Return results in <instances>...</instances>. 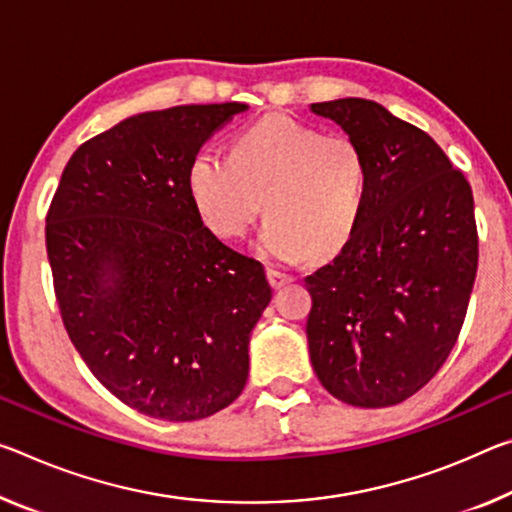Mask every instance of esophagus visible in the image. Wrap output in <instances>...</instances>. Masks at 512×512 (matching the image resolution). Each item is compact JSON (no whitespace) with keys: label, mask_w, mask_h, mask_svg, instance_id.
<instances>
[{"label":"esophagus","mask_w":512,"mask_h":512,"mask_svg":"<svg viewBox=\"0 0 512 512\" xmlns=\"http://www.w3.org/2000/svg\"><path fill=\"white\" fill-rule=\"evenodd\" d=\"M266 275H269L271 287H275V289H280V287L289 285V282H294V275L278 269V266H269V269H266Z\"/></svg>","instance_id":"34e87169"}]
</instances>
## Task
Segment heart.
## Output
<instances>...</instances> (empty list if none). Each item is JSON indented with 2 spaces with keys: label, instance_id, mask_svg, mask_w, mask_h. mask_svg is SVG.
Listing matches in <instances>:
<instances>
[{
  "label": "heart",
  "instance_id": "b5f03b06",
  "mask_svg": "<svg viewBox=\"0 0 512 512\" xmlns=\"http://www.w3.org/2000/svg\"><path fill=\"white\" fill-rule=\"evenodd\" d=\"M371 166L362 145L289 116H266L234 139L232 154L191 159V200L223 239H241L271 214L262 248L282 262L342 250L362 221Z\"/></svg>",
  "mask_w": 512,
  "mask_h": 512
}]
</instances>
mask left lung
I'll return each mask as SVG.
<instances>
[{"label":"left lung","instance_id":"obj_1","mask_svg":"<svg viewBox=\"0 0 512 512\" xmlns=\"http://www.w3.org/2000/svg\"><path fill=\"white\" fill-rule=\"evenodd\" d=\"M312 111L362 145L371 184L342 253L305 278L310 360L335 399L387 408L417 394L458 342L478 269L472 186L431 136L378 102Z\"/></svg>","mask_w":512,"mask_h":512}]
</instances>
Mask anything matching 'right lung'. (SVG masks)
Returning a JSON list of instances; mask_svg holds the SVG:
<instances>
[{
	"mask_svg": "<svg viewBox=\"0 0 512 512\" xmlns=\"http://www.w3.org/2000/svg\"><path fill=\"white\" fill-rule=\"evenodd\" d=\"M241 102L139 113L81 143L45 241L70 342L143 415H216L248 380L250 330L271 300L264 266L202 223L186 173Z\"/></svg>",
	"mask_w": 512,
	"mask_h": 512,
	"instance_id": "1",
	"label": "right lung"
}]
</instances>
